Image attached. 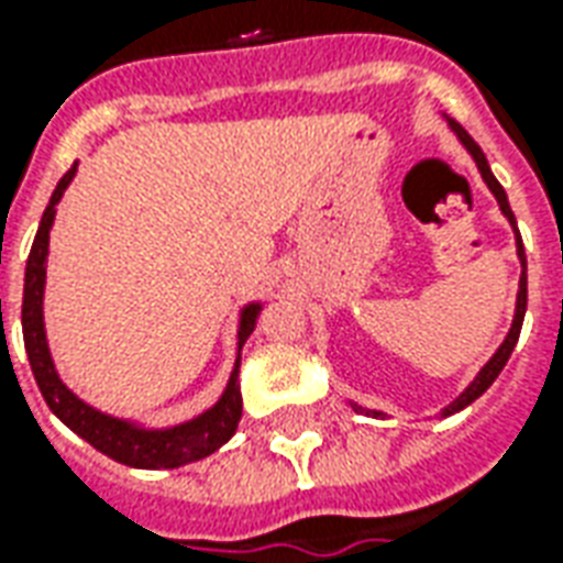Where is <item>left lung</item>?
Returning <instances> with one entry per match:
<instances>
[{
  "mask_svg": "<svg viewBox=\"0 0 563 563\" xmlns=\"http://www.w3.org/2000/svg\"><path fill=\"white\" fill-rule=\"evenodd\" d=\"M449 126H452V132L459 135V141L467 147V153L473 156V162H476V168H479V174H483V180L488 184V189L495 192L497 198V205H500V210H504V217L509 220V225L516 229V217H512V210H509V201H507V192H504V186L497 184V177L492 174V168H488V159H485V153L479 150V144L464 132V129L459 126V123H452L449 120ZM516 250H519V258H521V277H519V295H516V317H512V329H509L507 334V341L500 343V350H497L492 358H488V365L476 374V379H473L471 386L467 389L461 391L459 398L455 401L449 404L446 410H443V416H452V413H459V410H464L467 404H473L479 395H483L492 383L497 379V374L504 371V365H507V358L512 355V350H516V343H519V331H521V322H525V307H528V262H525V246H521V234L519 229H516ZM355 407V404H353ZM355 410H362V407H355ZM367 416H383L377 413V410H365Z\"/></svg>",
  "mask_w": 563,
  "mask_h": 563,
  "instance_id": "1",
  "label": "left lung"
}]
</instances>
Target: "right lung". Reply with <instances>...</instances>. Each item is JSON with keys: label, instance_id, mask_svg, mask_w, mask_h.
Listing matches in <instances>:
<instances>
[{"label": "right lung", "instance_id": "add662e5", "mask_svg": "<svg viewBox=\"0 0 563 563\" xmlns=\"http://www.w3.org/2000/svg\"><path fill=\"white\" fill-rule=\"evenodd\" d=\"M78 172V165H71L63 180L56 184L51 205L44 210L38 234L32 241L30 258H26V280H23V343H26V355H30L32 374L42 389L44 401L54 410L63 422L84 437L90 446L104 452L108 459L129 464V467H141V471H159V467H180L189 461H198L217 452V449L234 434V428L241 422V386H238V367L241 358L234 362L229 386L222 391V398L208 413H201L192 422L174 424L165 431H147L139 424L126 422V419H114L99 410H92L90 404H84L75 391L66 389V383L59 379L47 350V338H44V274H47V244H51V225H54L56 205L71 184V177ZM262 305H246L241 310V329H238V346L256 329V317Z\"/></svg>", "mask_w": 563, "mask_h": 563}]
</instances>
